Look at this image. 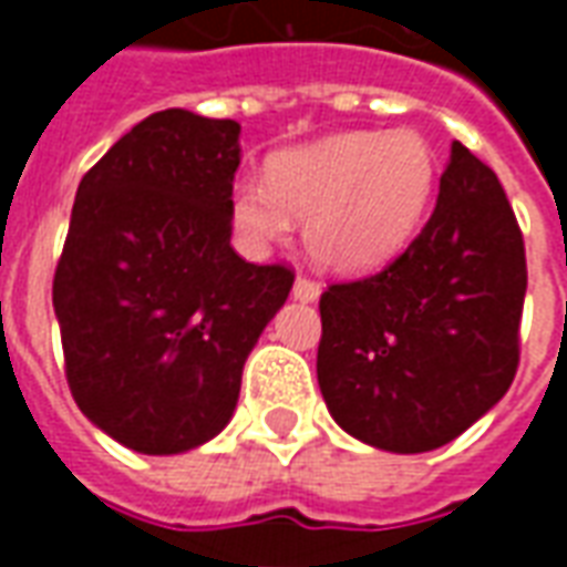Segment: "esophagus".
I'll return each instance as SVG.
<instances>
[{
    "label": "esophagus",
    "mask_w": 567,
    "mask_h": 567,
    "mask_svg": "<svg viewBox=\"0 0 567 567\" xmlns=\"http://www.w3.org/2000/svg\"><path fill=\"white\" fill-rule=\"evenodd\" d=\"M291 295H295V300H303V303H316L321 297V285L316 279H307V276H297Z\"/></svg>",
    "instance_id": "34e87169"
}]
</instances>
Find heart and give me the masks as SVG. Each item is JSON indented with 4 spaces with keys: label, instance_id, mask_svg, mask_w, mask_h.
<instances>
[{
    "label": "heart",
    "instance_id": "b5f03b06",
    "mask_svg": "<svg viewBox=\"0 0 567 567\" xmlns=\"http://www.w3.org/2000/svg\"><path fill=\"white\" fill-rule=\"evenodd\" d=\"M437 161L416 133H340L285 151L270 178L243 175L230 215L251 248L285 243L303 224L316 264L333 272H368L401 251L425 221Z\"/></svg>",
    "mask_w": 567,
    "mask_h": 567
}]
</instances>
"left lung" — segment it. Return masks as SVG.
<instances>
[{
  "instance_id": "left-lung-1",
  "label": "left lung",
  "mask_w": 567,
  "mask_h": 567,
  "mask_svg": "<svg viewBox=\"0 0 567 567\" xmlns=\"http://www.w3.org/2000/svg\"><path fill=\"white\" fill-rule=\"evenodd\" d=\"M528 272L498 175L452 142L437 206L404 255L319 300V389L337 425L427 452L486 416L519 364Z\"/></svg>"
}]
</instances>
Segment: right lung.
Wrapping results in <instances>:
<instances>
[{"label": "right lung", "mask_w": 567, "mask_h": 567, "mask_svg": "<svg viewBox=\"0 0 567 567\" xmlns=\"http://www.w3.org/2000/svg\"><path fill=\"white\" fill-rule=\"evenodd\" d=\"M236 166V121L166 109L81 178L54 312L75 404L127 450L178 455L221 434L295 285L230 246Z\"/></svg>", "instance_id": "obj_1"}]
</instances>
